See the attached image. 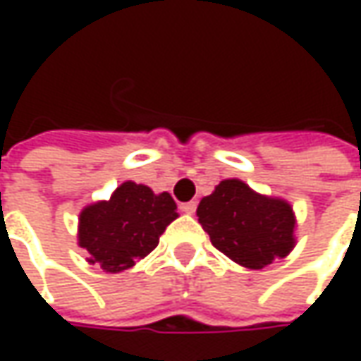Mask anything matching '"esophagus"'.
Masks as SVG:
<instances>
[{"label": "esophagus", "instance_id": "34e87169", "mask_svg": "<svg viewBox=\"0 0 361 361\" xmlns=\"http://www.w3.org/2000/svg\"><path fill=\"white\" fill-rule=\"evenodd\" d=\"M180 211H183V213H187V215H195V211H197V202L195 201L183 202V204H180Z\"/></svg>", "mask_w": 361, "mask_h": 361}]
</instances>
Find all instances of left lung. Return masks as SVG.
I'll return each instance as SVG.
<instances>
[{
    "label": "left lung",
    "instance_id": "left-lung-1",
    "mask_svg": "<svg viewBox=\"0 0 361 361\" xmlns=\"http://www.w3.org/2000/svg\"><path fill=\"white\" fill-rule=\"evenodd\" d=\"M197 216L216 249L247 269H263L295 247L293 207L239 178H225L202 197Z\"/></svg>",
    "mask_w": 361,
    "mask_h": 361
}]
</instances>
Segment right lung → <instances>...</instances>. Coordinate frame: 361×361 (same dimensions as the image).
Returning a JSON list of instances; mask_svg holds the SVG:
<instances>
[{"label": "right lung", "mask_w": 361, "mask_h": 361, "mask_svg": "<svg viewBox=\"0 0 361 361\" xmlns=\"http://www.w3.org/2000/svg\"><path fill=\"white\" fill-rule=\"evenodd\" d=\"M178 216L169 192H152L146 185L122 183L108 201L84 207L78 219V245L86 261L106 273L130 269L157 249L160 235Z\"/></svg>", "instance_id": "right-lung-1"}]
</instances>
